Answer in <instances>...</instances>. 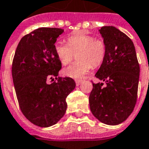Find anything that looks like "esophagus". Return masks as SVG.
I'll return each mask as SVG.
<instances>
[{"label":"esophagus","instance_id":"1","mask_svg":"<svg viewBox=\"0 0 149 149\" xmlns=\"http://www.w3.org/2000/svg\"><path fill=\"white\" fill-rule=\"evenodd\" d=\"M75 82H76V85H77V86H79V85H80L81 84H82V80H81V79H76V80H75Z\"/></svg>","mask_w":149,"mask_h":149}]
</instances>
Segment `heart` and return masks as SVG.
I'll list each match as a JSON object with an SVG mask.
<instances>
[{
    "label": "heart",
    "instance_id": "obj_1",
    "mask_svg": "<svg viewBox=\"0 0 149 149\" xmlns=\"http://www.w3.org/2000/svg\"><path fill=\"white\" fill-rule=\"evenodd\" d=\"M67 44L58 42L54 46L57 57L62 65H66L77 54L78 62L63 70L66 77L81 79L91 70L92 65L97 67L102 64L106 56V45L104 40L79 32L67 38Z\"/></svg>",
    "mask_w": 149,
    "mask_h": 149
}]
</instances>
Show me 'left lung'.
Returning <instances> with one entry per match:
<instances>
[{
    "label": "left lung",
    "mask_w": 149,
    "mask_h": 149,
    "mask_svg": "<svg viewBox=\"0 0 149 149\" xmlns=\"http://www.w3.org/2000/svg\"><path fill=\"white\" fill-rule=\"evenodd\" d=\"M99 32L106 45V56L95 77L106 86L93 83L90 109L103 123L117 125L134 109L140 67L134 43L126 34L114 26H103Z\"/></svg>",
    "instance_id": "left-lung-1"
}]
</instances>
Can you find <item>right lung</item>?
Instances as JSON below:
<instances>
[{
  "instance_id": "right-lung-1",
  "label": "right lung",
  "mask_w": 149,
  "mask_h": 149,
  "mask_svg": "<svg viewBox=\"0 0 149 149\" xmlns=\"http://www.w3.org/2000/svg\"><path fill=\"white\" fill-rule=\"evenodd\" d=\"M59 28L41 27L25 35L17 46L11 74L19 107L32 123L47 127L58 122L67 109V96L76 87L70 77H58L62 63L54 51ZM56 80L48 85V79Z\"/></svg>"
}]
</instances>
